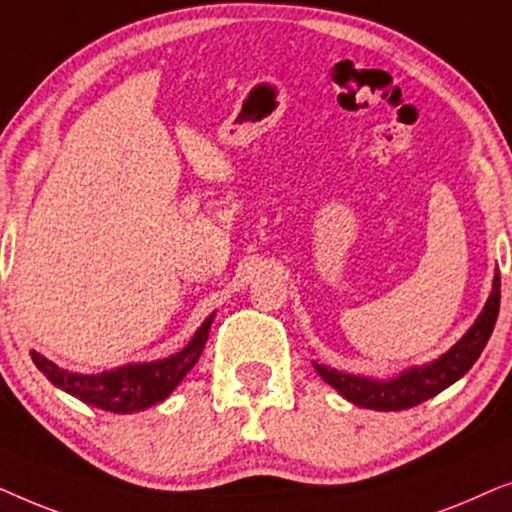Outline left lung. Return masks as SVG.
Returning <instances> with one entry per match:
<instances>
[{
	"label": "left lung",
	"mask_w": 512,
	"mask_h": 512,
	"mask_svg": "<svg viewBox=\"0 0 512 512\" xmlns=\"http://www.w3.org/2000/svg\"><path fill=\"white\" fill-rule=\"evenodd\" d=\"M499 305L501 275L496 270L492 293H489L480 317L464 333V338L447 349L443 356H438L436 361L424 363V366H412L403 370L401 375L391 377V380H370V377L349 375L342 373V370L319 366V363H314V368L324 377V382L331 384L342 398L359 405V408L380 412L408 410L412 405L429 401V398L440 394V391L450 387V384H454L459 377H464L471 370L473 363L482 354V349H485L489 335L494 331L496 317H499Z\"/></svg>",
	"instance_id": "1"
}]
</instances>
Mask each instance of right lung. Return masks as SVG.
Masks as SVG:
<instances>
[{"label": "right lung", "mask_w": 512, "mask_h": 512, "mask_svg": "<svg viewBox=\"0 0 512 512\" xmlns=\"http://www.w3.org/2000/svg\"><path fill=\"white\" fill-rule=\"evenodd\" d=\"M214 314H209L191 342L181 352L167 356V359L151 363H128V366L104 370L100 375H81L55 366L46 356L32 349V361L55 387L67 391L79 401L93 405V408L116 412V415H130L151 408L165 401L179 382L184 380L188 370L198 363L202 349H205L209 326H212Z\"/></svg>", "instance_id": "obj_1"}]
</instances>
